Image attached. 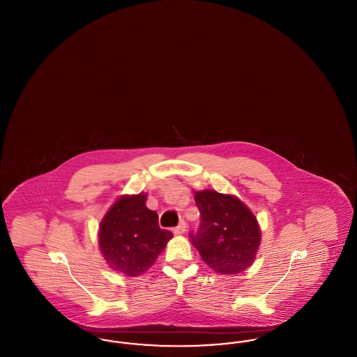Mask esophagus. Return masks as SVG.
<instances>
[{
    "label": "esophagus",
    "instance_id": "1",
    "mask_svg": "<svg viewBox=\"0 0 357 357\" xmlns=\"http://www.w3.org/2000/svg\"><path fill=\"white\" fill-rule=\"evenodd\" d=\"M186 222L181 221L176 227H174V230H172V231H174V234L179 236V234H183V233L186 231Z\"/></svg>",
    "mask_w": 357,
    "mask_h": 357
}]
</instances>
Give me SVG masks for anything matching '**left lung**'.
Masks as SVG:
<instances>
[{
    "label": "left lung",
    "instance_id": "left-lung-1",
    "mask_svg": "<svg viewBox=\"0 0 357 357\" xmlns=\"http://www.w3.org/2000/svg\"><path fill=\"white\" fill-rule=\"evenodd\" d=\"M201 213L192 245L204 262L220 274H238L255 262L261 230L255 214L237 197L213 190L195 191Z\"/></svg>",
    "mask_w": 357,
    "mask_h": 357
}]
</instances>
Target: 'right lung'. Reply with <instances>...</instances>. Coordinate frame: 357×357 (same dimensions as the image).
Segmentation results:
<instances>
[{
	"label": "right lung",
	"instance_id": "right-lung-1",
	"mask_svg": "<svg viewBox=\"0 0 357 357\" xmlns=\"http://www.w3.org/2000/svg\"><path fill=\"white\" fill-rule=\"evenodd\" d=\"M172 233L160 229L158 214L147 208L146 194L123 195L107 211L99 229V246L109 268L130 277L153 266Z\"/></svg>",
	"mask_w": 357,
	"mask_h": 357
}]
</instances>
